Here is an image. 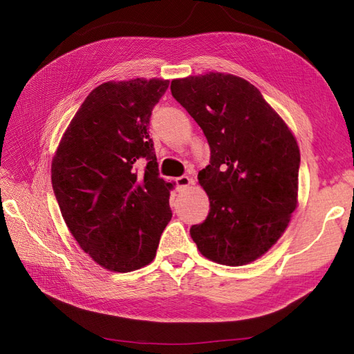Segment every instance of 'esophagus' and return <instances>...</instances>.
<instances>
[{
	"label": "esophagus",
	"instance_id": "1",
	"mask_svg": "<svg viewBox=\"0 0 354 354\" xmlns=\"http://www.w3.org/2000/svg\"><path fill=\"white\" fill-rule=\"evenodd\" d=\"M176 183L180 189H185V187H189L190 185H194V180H192L189 176H181L176 178Z\"/></svg>",
	"mask_w": 354,
	"mask_h": 354
}]
</instances>
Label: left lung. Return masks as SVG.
Instances as JSON below:
<instances>
[{
	"instance_id": "left-lung-1",
	"label": "left lung",
	"mask_w": 354,
	"mask_h": 354,
	"mask_svg": "<svg viewBox=\"0 0 354 354\" xmlns=\"http://www.w3.org/2000/svg\"><path fill=\"white\" fill-rule=\"evenodd\" d=\"M173 97L205 134L211 159L199 171L208 217L190 236L208 260L243 266L286 230L298 203L299 149L292 131L259 88L230 73L171 81Z\"/></svg>"
}]
</instances>
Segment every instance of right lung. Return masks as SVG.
Listing matches in <instances>:
<instances>
[{"mask_svg":"<svg viewBox=\"0 0 354 354\" xmlns=\"http://www.w3.org/2000/svg\"><path fill=\"white\" fill-rule=\"evenodd\" d=\"M168 80L136 78L95 87L72 118L51 162L62 217L104 269L127 273L152 263L171 220L149 121ZM146 158L143 174L136 162Z\"/></svg>","mask_w":354,"mask_h":354,"instance_id":"right-lung-1","label":"right lung"}]
</instances>
